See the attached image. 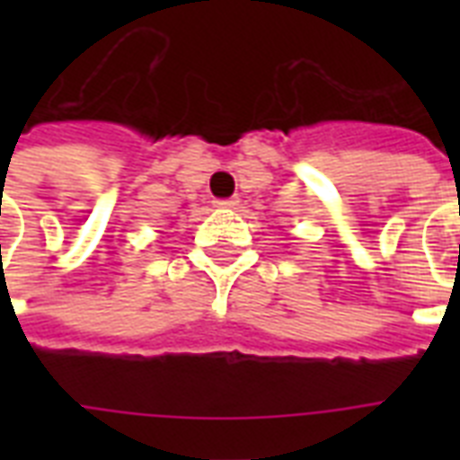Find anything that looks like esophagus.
I'll list each match as a JSON object with an SVG mask.
<instances>
[{"mask_svg": "<svg viewBox=\"0 0 460 460\" xmlns=\"http://www.w3.org/2000/svg\"><path fill=\"white\" fill-rule=\"evenodd\" d=\"M217 208H226V209H234L238 205V198H226V200H215Z\"/></svg>", "mask_w": 460, "mask_h": 460, "instance_id": "obj_1", "label": "esophagus"}]
</instances>
